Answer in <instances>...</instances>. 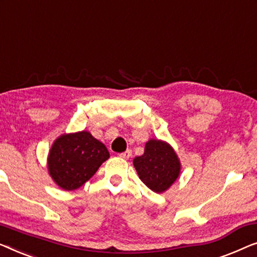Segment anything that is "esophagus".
<instances>
[{
  "instance_id": "34e87169",
  "label": "esophagus",
  "mask_w": 257,
  "mask_h": 257,
  "mask_svg": "<svg viewBox=\"0 0 257 257\" xmlns=\"http://www.w3.org/2000/svg\"><path fill=\"white\" fill-rule=\"evenodd\" d=\"M118 156H120L121 158H123V160H129V158L132 157V150H127V151H124V153H121Z\"/></svg>"
}]
</instances>
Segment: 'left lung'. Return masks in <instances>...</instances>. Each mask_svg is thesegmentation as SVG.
<instances>
[{"instance_id":"1","label":"left lung","mask_w":257,"mask_h":257,"mask_svg":"<svg viewBox=\"0 0 257 257\" xmlns=\"http://www.w3.org/2000/svg\"><path fill=\"white\" fill-rule=\"evenodd\" d=\"M140 179L153 190L161 193L168 190L179 176L180 163L177 155L168 143L150 140L146 144L142 156L134 160Z\"/></svg>"}]
</instances>
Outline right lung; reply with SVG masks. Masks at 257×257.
<instances>
[{
	"label": "right lung",
	"mask_w": 257,
	"mask_h": 257,
	"mask_svg": "<svg viewBox=\"0 0 257 257\" xmlns=\"http://www.w3.org/2000/svg\"><path fill=\"white\" fill-rule=\"evenodd\" d=\"M109 158L103 143L88 132L63 135L50 150L49 172L61 189H79L91 179L100 165Z\"/></svg>",
	"instance_id": "add662e5"
}]
</instances>
